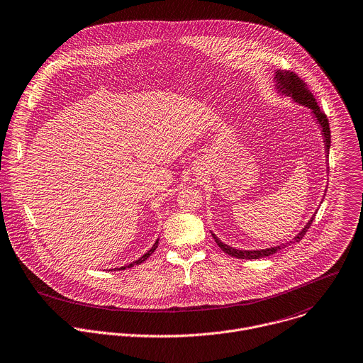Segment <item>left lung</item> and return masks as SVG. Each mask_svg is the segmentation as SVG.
I'll use <instances>...</instances> for the list:
<instances>
[{"label": "left lung", "mask_w": 363, "mask_h": 363, "mask_svg": "<svg viewBox=\"0 0 363 363\" xmlns=\"http://www.w3.org/2000/svg\"><path fill=\"white\" fill-rule=\"evenodd\" d=\"M274 82H275V89L281 94V95H285V96H289L295 104L301 105V106H305L311 111L312 113V118L316 121V124L320 130V135L323 138V145H325V158L328 161V157H329V148H330V130H329V123H328V118L326 115L320 111L319 105L316 104L313 95L306 89V85L305 82L298 77L295 75L294 72H289V71H281V69H277L274 72ZM316 213V211H315ZM315 213L311 216V219L306 222V225L292 238L289 239L288 242L285 244H279L277 247H271V248H265V250H238V248H232L229 245H226L225 242H222V240L213 233L211 232L212 238L215 239V242L218 244V247L228 255L230 257H235V258H240V259H259V258H264V257H269L278 251H281L282 248L291 245L292 242H299V240L303 238V235L306 233V230L309 229L311 223L313 222V218H315Z\"/></svg>", "instance_id": "obj_1"}]
</instances>
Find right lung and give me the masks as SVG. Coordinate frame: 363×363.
I'll return each instance as SVG.
<instances>
[{
	"label": "right lung",
	"mask_w": 363,
	"mask_h": 363,
	"mask_svg": "<svg viewBox=\"0 0 363 363\" xmlns=\"http://www.w3.org/2000/svg\"><path fill=\"white\" fill-rule=\"evenodd\" d=\"M158 244H160V239H157L155 240V244L152 245V248L147 252V254H144L140 259H137V261H134V262H131L130 265H124V267H121V268H115V269H118V271H121V269H127V268H131V267H134V265H140V264H143L144 261H147L154 252H155V250H157V247H158Z\"/></svg>",
	"instance_id": "add662e5"
}]
</instances>
